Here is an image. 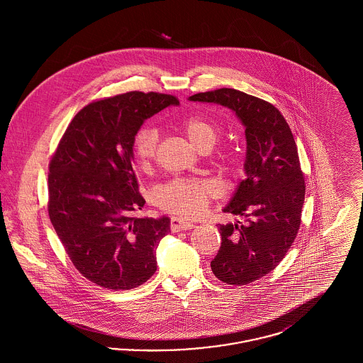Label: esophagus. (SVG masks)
Here are the masks:
<instances>
[{"label":"esophagus","instance_id":"esophagus-1","mask_svg":"<svg viewBox=\"0 0 363 363\" xmlns=\"http://www.w3.org/2000/svg\"><path fill=\"white\" fill-rule=\"evenodd\" d=\"M194 223L188 222L185 219H181V218H172V222H170V227L173 231H184V230H190L194 227Z\"/></svg>","mask_w":363,"mask_h":363}]
</instances>
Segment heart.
Segmentation results:
<instances>
[{"label": "heart", "instance_id": "1", "mask_svg": "<svg viewBox=\"0 0 363 363\" xmlns=\"http://www.w3.org/2000/svg\"><path fill=\"white\" fill-rule=\"evenodd\" d=\"M179 129L200 152L211 151L219 140V129L201 116H190L179 123ZM157 132L152 126L138 129L133 138V157L138 167L150 170L155 162ZM216 194V186L207 179L175 178L156 189L155 203L166 212L182 218H197L207 209Z\"/></svg>", "mask_w": 363, "mask_h": 363}]
</instances>
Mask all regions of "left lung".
Wrapping results in <instances>:
<instances>
[{
	"instance_id": "1",
	"label": "left lung",
	"mask_w": 363,
	"mask_h": 363,
	"mask_svg": "<svg viewBox=\"0 0 363 363\" xmlns=\"http://www.w3.org/2000/svg\"><path fill=\"white\" fill-rule=\"evenodd\" d=\"M189 101L227 107L245 126L246 178L223 208L245 222L219 225L222 245L211 269L227 284H247L275 269L298 234L305 179L296 144L280 111L259 98L220 88Z\"/></svg>"
}]
</instances>
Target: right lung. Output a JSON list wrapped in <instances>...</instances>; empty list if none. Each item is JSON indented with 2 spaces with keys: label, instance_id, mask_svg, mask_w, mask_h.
<instances>
[{
  "label": "right lung",
  "instance_id": "add662e5",
  "mask_svg": "<svg viewBox=\"0 0 363 363\" xmlns=\"http://www.w3.org/2000/svg\"><path fill=\"white\" fill-rule=\"evenodd\" d=\"M179 102L126 92L82 108L49 166V216L76 269L108 290H130L155 274L156 247L170 219L138 218L144 207L133 138L147 118Z\"/></svg>",
  "mask_w": 363,
  "mask_h": 363
}]
</instances>
